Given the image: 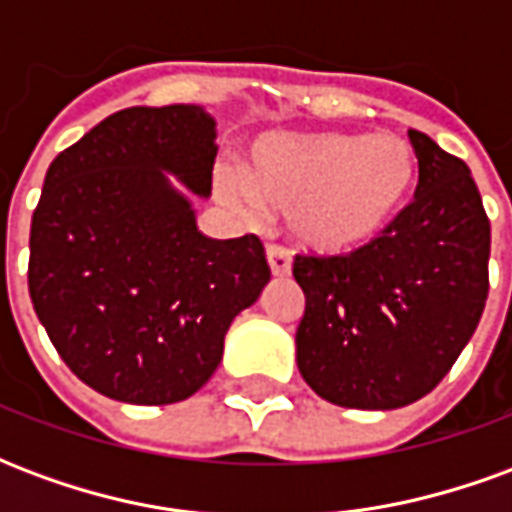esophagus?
Listing matches in <instances>:
<instances>
[{
    "label": "esophagus",
    "mask_w": 512,
    "mask_h": 512,
    "mask_svg": "<svg viewBox=\"0 0 512 512\" xmlns=\"http://www.w3.org/2000/svg\"><path fill=\"white\" fill-rule=\"evenodd\" d=\"M266 255H268V266H271V274H274V277H288L290 274V252L288 249L279 244H268Z\"/></svg>",
    "instance_id": "34e87169"
}]
</instances>
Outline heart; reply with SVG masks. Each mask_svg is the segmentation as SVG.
Returning a JSON list of instances; mask_svg holds the SVG:
<instances>
[{
  "mask_svg": "<svg viewBox=\"0 0 512 512\" xmlns=\"http://www.w3.org/2000/svg\"><path fill=\"white\" fill-rule=\"evenodd\" d=\"M417 180L419 158L403 136L315 131L260 136L241 178L222 175V191L235 205L288 213L310 252L351 255L395 227Z\"/></svg>",
  "mask_w": 512,
  "mask_h": 512,
  "instance_id": "b5f03b06",
  "label": "heart"
}]
</instances>
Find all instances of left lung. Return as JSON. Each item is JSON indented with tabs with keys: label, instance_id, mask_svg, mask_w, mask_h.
Segmentation results:
<instances>
[{
	"label": "left lung",
	"instance_id": "1",
	"mask_svg": "<svg viewBox=\"0 0 512 512\" xmlns=\"http://www.w3.org/2000/svg\"><path fill=\"white\" fill-rule=\"evenodd\" d=\"M419 183L395 227L351 255H296V362L334 406L386 411L450 373L488 299L491 222L472 172L408 131Z\"/></svg>",
	"mask_w": 512,
	"mask_h": 512
}]
</instances>
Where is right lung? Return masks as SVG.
Returning a JSON list of instances; mask_svg holds the SVG:
<instances>
[{
	"instance_id": "1",
	"label": "right lung",
	"mask_w": 512,
	"mask_h": 512,
	"mask_svg": "<svg viewBox=\"0 0 512 512\" xmlns=\"http://www.w3.org/2000/svg\"><path fill=\"white\" fill-rule=\"evenodd\" d=\"M216 123L202 106H131L51 161L29 230V299L73 376L167 406L222 362L224 334L271 279L257 235L216 241L191 202L211 194Z\"/></svg>"
}]
</instances>
